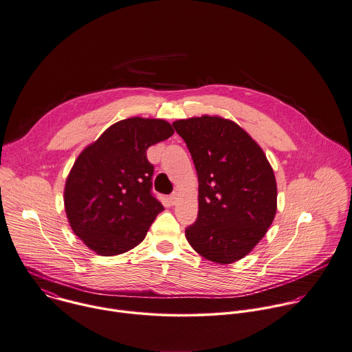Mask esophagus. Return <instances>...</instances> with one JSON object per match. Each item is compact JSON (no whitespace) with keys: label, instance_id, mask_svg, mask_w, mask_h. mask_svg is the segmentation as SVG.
I'll use <instances>...</instances> for the list:
<instances>
[{"label":"esophagus","instance_id":"obj_1","mask_svg":"<svg viewBox=\"0 0 352 352\" xmlns=\"http://www.w3.org/2000/svg\"><path fill=\"white\" fill-rule=\"evenodd\" d=\"M178 197H179V196H178V193H173V195H170V197H168V199H170V203H171V204H177Z\"/></svg>","mask_w":352,"mask_h":352}]
</instances>
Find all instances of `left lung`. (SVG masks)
<instances>
[{
    "instance_id": "1",
    "label": "left lung",
    "mask_w": 352,
    "mask_h": 352,
    "mask_svg": "<svg viewBox=\"0 0 352 352\" xmlns=\"http://www.w3.org/2000/svg\"><path fill=\"white\" fill-rule=\"evenodd\" d=\"M173 126L185 141L199 178V214L185 229L186 240L211 262H237L274 221V171L262 148L232 120L204 115Z\"/></svg>"
}]
</instances>
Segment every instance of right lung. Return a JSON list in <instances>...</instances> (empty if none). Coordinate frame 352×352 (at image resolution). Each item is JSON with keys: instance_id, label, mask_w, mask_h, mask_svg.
Wrapping results in <instances>:
<instances>
[{"instance_id": "obj_1", "label": "right lung", "mask_w": 352, "mask_h": 352, "mask_svg": "<svg viewBox=\"0 0 352 352\" xmlns=\"http://www.w3.org/2000/svg\"><path fill=\"white\" fill-rule=\"evenodd\" d=\"M173 133L166 120L129 118L108 127L75 160L65 181V214L96 254L113 256L134 248L163 211L152 193L146 149Z\"/></svg>"}]
</instances>
